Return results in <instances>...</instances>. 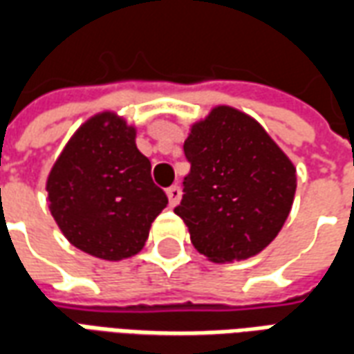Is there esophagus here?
Returning a JSON list of instances; mask_svg holds the SVG:
<instances>
[{
	"instance_id": "esophagus-1",
	"label": "esophagus",
	"mask_w": 354,
	"mask_h": 354,
	"mask_svg": "<svg viewBox=\"0 0 354 354\" xmlns=\"http://www.w3.org/2000/svg\"><path fill=\"white\" fill-rule=\"evenodd\" d=\"M180 195H182L180 187L178 185H170L169 189H167V197H169L170 207H176L178 201H180Z\"/></svg>"
}]
</instances>
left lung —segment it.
I'll return each mask as SVG.
<instances>
[{"label":"left lung","instance_id":"left-lung-1","mask_svg":"<svg viewBox=\"0 0 354 354\" xmlns=\"http://www.w3.org/2000/svg\"><path fill=\"white\" fill-rule=\"evenodd\" d=\"M192 162L174 208L193 246L210 261L248 260L273 241L290 214L296 169L256 119L216 106L184 142Z\"/></svg>","mask_w":354,"mask_h":354}]
</instances>
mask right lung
<instances>
[{
  "label": "right lung",
  "mask_w": 354,
  "mask_h": 354,
  "mask_svg": "<svg viewBox=\"0 0 354 354\" xmlns=\"http://www.w3.org/2000/svg\"><path fill=\"white\" fill-rule=\"evenodd\" d=\"M47 193L64 237L108 261L138 254L169 203L136 147V129L113 111L96 113L75 131L50 169Z\"/></svg>",
  "instance_id": "1"
}]
</instances>
